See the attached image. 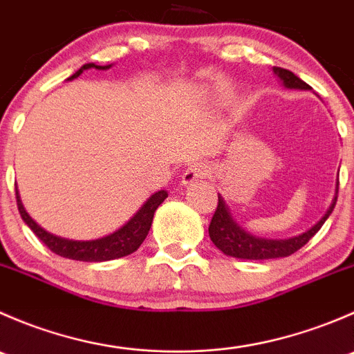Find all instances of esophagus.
Returning <instances> with one entry per match:
<instances>
[{"mask_svg":"<svg viewBox=\"0 0 354 354\" xmlns=\"http://www.w3.org/2000/svg\"><path fill=\"white\" fill-rule=\"evenodd\" d=\"M207 174H209V167H207L205 164L192 162L190 166L183 171V174H181V185H185V187H187V185H192V183H195V181L207 178Z\"/></svg>","mask_w":354,"mask_h":354,"instance_id":"34e87169","label":"esophagus"}]
</instances>
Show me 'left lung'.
Listing matches in <instances>:
<instances>
[{
  "label": "left lung",
  "mask_w": 354,
  "mask_h": 354,
  "mask_svg": "<svg viewBox=\"0 0 354 354\" xmlns=\"http://www.w3.org/2000/svg\"><path fill=\"white\" fill-rule=\"evenodd\" d=\"M274 73L279 77L281 84L286 88H298V91H310V85L305 84L301 78L296 77L292 71L284 70V68L274 66ZM337 190L339 180L335 181V194L332 198L329 209L324 214L322 219L317 224H313L308 231L298 234V236L286 238V240H269V238L255 236L243 230L236 221L233 219L230 212V207L226 205L224 198L219 195V203L214 212L212 221L209 226V236L212 243L224 253V255L236 257L243 260H269V259H281L288 257L291 253L298 252L301 246H305L310 241V238L322 227V224L329 219V216L334 210L335 202H337Z\"/></svg>",
  "instance_id": "obj_1"
}]
</instances>
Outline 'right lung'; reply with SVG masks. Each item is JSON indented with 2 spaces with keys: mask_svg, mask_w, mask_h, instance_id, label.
Segmentation results:
<instances>
[{
  "mask_svg": "<svg viewBox=\"0 0 354 354\" xmlns=\"http://www.w3.org/2000/svg\"><path fill=\"white\" fill-rule=\"evenodd\" d=\"M113 65H95V63H87L78 71H75L68 80H73V78L80 77L84 73V70L88 68H95V70H109ZM17 190V188H15ZM167 198V192L160 190L156 192L154 195H151L144 202V205L120 227L114 233L108 234V236L97 238V240H88V241H77V240H68V238L56 236V234L48 233L44 227L39 226L28 212L25 210L22 200H20V194L17 190V205H19V212L22 216L28 227L35 233V236L42 241L53 253L59 257H65V259L71 260H82V262H106V260H114L121 259V257H127L130 253L137 252L138 246L144 243V240L147 238L149 230L152 226V219H154V214L157 207Z\"/></svg>",
  "mask_w": 354,
  "mask_h": 354,
  "instance_id": "obj_1",
  "label": "right lung"
}]
</instances>
